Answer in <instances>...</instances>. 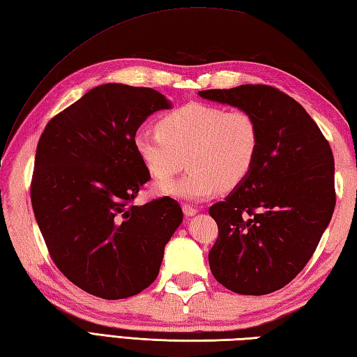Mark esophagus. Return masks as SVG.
<instances>
[{
    "instance_id": "1",
    "label": "esophagus",
    "mask_w": 357,
    "mask_h": 357,
    "mask_svg": "<svg viewBox=\"0 0 357 357\" xmlns=\"http://www.w3.org/2000/svg\"><path fill=\"white\" fill-rule=\"evenodd\" d=\"M183 211H184L185 216H193V215L198 213V208L190 206V204H183Z\"/></svg>"
}]
</instances>
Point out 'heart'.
Listing matches in <instances>:
<instances>
[{
    "label": "heart",
    "mask_w": 357,
    "mask_h": 357,
    "mask_svg": "<svg viewBox=\"0 0 357 357\" xmlns=\"http://www.w3.org/2000/svg\"><path fill=\"white\" fill-rule=\"evenodd\" d=\"M141 162L155 179H169L183 169V178L159 183L158 192L176 198L202 201L219 188L230 192L252 173L261 149V132L245 110L188 102L141 128L133 136Z\"/></svg>",
    "instance_id": "heart-1"
}]
</instances>
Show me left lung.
Segmentation results:
<instances>
[{"label":"left lung","mask_w":357,"mask_h":357,"mask_svg":"<svg viewBox=\"0 0 357 357\" xmlns=\"http://www.w3.org/2000/svg\"><path fill=\"white\" fill-rule=\"evenodd\" d=\"M199 96L252 113L261 132L252 173L208 208L219 230L210 270L234 293H273L305 267L335 211L331 147L305 109L276 87L244 84Z\"/></svg>","instance_id":"1"}]
</instances>
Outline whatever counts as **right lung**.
<instances>
[{
	"label": "right lung",
	"mask_w": 357,
	"mask_h": 357,
	"mask_svg": "<svg viewBox=\"0 0 357 357\" xmlns=\"http://www.w3.org/2000/svg\"><path fill=\"white\" fill-rule=\"evenodd\" d=\"M170 107L153 89L98 86L53 116L38 141L30 183L38 227L59 271L98 298L147 288L183 222L169 196L133 204L150 179L133 136L149 115Z\"/></svg>",
	"instance_id": "right-lung-1"
}]
</instances>
